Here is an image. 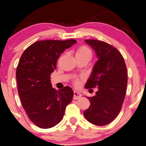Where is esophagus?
Wrapping results in <instances>:
<instances>
[{
	"label": "esophagus",
	"instance_id": "34e87169",
	"mask_svg": "<svg viewBox=\"0 0 146 146\" xmlns=\"http://www.w3.org/2000/svg\"><path fill=\"white\" fill-rule=\"evenodd\" d=\"M82 97V94L80 93H79L78 91H74V95H73V99L76 100V99H78L79 98H80Z\"/></svg>",
	"mask_w": 146,
	"mask_h": 146
}]
</instances>
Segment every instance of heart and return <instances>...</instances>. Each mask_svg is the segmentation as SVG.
I'll use <instances>...</instances> for the list:
<instances>
[{
	"instance_id": "heart-1",
	"label": "heart",
	"mask_w": 146,
	"mask_h": 146,
	"mask_svg": "<svg viewBox=\"0 0 146 146\" xmlns=\"http://www.w3.org/2000/svg\"><path fill=\"white\" fill-rule=\"evenodd\" d=\"M76 56H92V51L88 47L86 46H82L79 48L76 51ZM75 84H77L78 83V80H75Z\"/></svg>"
}]
</instances>
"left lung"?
<instances>
[{"label":"left lung","instance_id":"1","mask_svg":"<svg viewBox=\"0 0 146 146\" xmlns=\"http://www.w3.org/2000/svg\"><path fill=\"white\" fill-rule=\"evenodd\" d=\"M97 55L86 89L97 88L93 97H88L91 105L84 111L88 122L104 125L117 117L126 92L127 68L124 59L117 49L103 41L85 40Z\"/></svg>","mask_w":146,"mask_h":146}]
</instances>
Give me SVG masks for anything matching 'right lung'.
<instances>
[{
  "instance_id": "obj_1",
  "label": "right lung",
  "mask_w": 146,
  "mask_h": 146,
  "mask_svg": "<svg viewBox=\"0 0 146 146\" xmlns=\"http://www.w3.org/2000/svg\"><path fill=\"white\" fill-rule=\"evenodd\" d=\"M76 40H41L29 46L22 55L16 71L18 92L26 115L38 127L48 129L60 122L74 92L69 86L57 91L50 75L66 49Z\"/></svg>"
}]
</instances>
